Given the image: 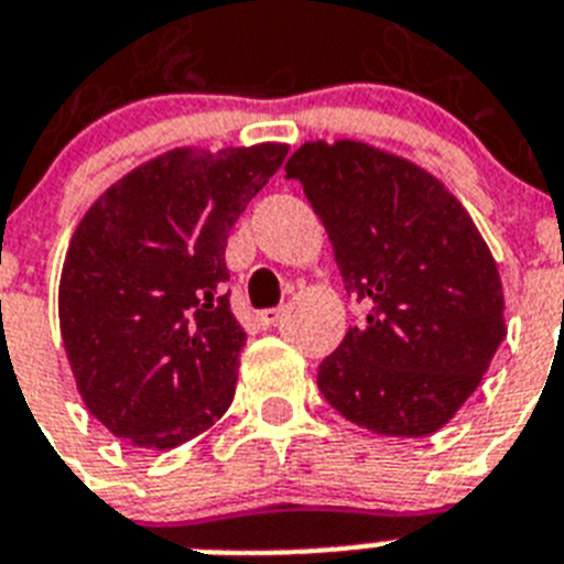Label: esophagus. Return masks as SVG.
Masks as SVG:
<instances>
[{
  "instance_id": "34e87169",
  "label": "esophagus",
  "mask_w": 564,
  "mask_h": 564,
  "mask_svg": "<svg viewBox=\"0 0 564 564\" xmlns=\"http://www.w3.org/2000/svg\"><path fill=\"white\" fill-rule=\"evenodd\" d=\"M281 315H283V310H263V313H258V324L263 329H269L281 322Z\"/></svg>"
}]
</instances>
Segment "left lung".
I'll return each mask as SVG.
<instances>
[{"instance_id": "left-lung-1", "label": "left lung", "mask_w": 564, "mask_h": 564, "mask_svg": "<svg viewBox=\"0 0 564 564\" xmlns=\"http://www.w3.org/2000/svg\"><path fill=\"white\" fill-rule=\"evenodd\" d=\"M286 176L327 228L345 290L368 304L318 365L324 400L388 437H425L480 386L505 286L469 210L420 164L365 141H306Z\"/></svg>"}]
</instances>
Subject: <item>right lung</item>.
<instances>
[{
    "instance_id": "add662e5",
    "label": "right lung",
    "mask_w": 564,
    "mask_h": 564,
    "mask_svg": "<svg viewBox=\"0 0 564 564\" xmlns=\"http://www.w3.org/2000/svg\"><path fill=\"white\" fill-rule=\"evenodd\" d=\"M286 150H167L77 223L59 274V336L80 400L121 441L173 448L235 400L246 333L226 292V242Z\"/></svg>"
}]
</instances>
